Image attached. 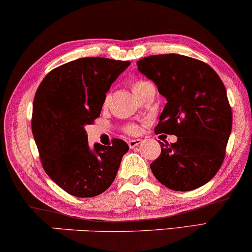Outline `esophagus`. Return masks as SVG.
I'll return each instance as SVG.
<instances>
[{
    "label": "esophagus",
    "instance_id": "obj_1",
    "mask_svg": "<svg viewBox=\"0 0 252 252\" xmlns=\"http://www.w3.org/2000/svg\"><path fill=\"white\" fill-rule=\"evenodd\" d=\"M142 142V140L140 139H133V140H129L128 141V147L130 149H133V148H135L136 146H139V144Z\"/></svg>",
    "mask_w": 252,
    "mask_h": 252
}]
</instances>
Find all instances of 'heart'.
I'll return each mask as SVG.
<instances>
[{"label": "heart", "instance_id": "obj_1", "mask_svg": "<svg viewBox=\"0 0 252 252\" xmlns=\"http://www.w3.org/2000/svg\"><path fill=\"white\" fill-rule=\"evenodd\" d=\"M149 86H153V84H151L150 81L144 80V79H136V80H134L132 82V89H133V92L136 94L137 97H140V96L142 95V93L146 91V88L149 87ZM109 99H110V94L105 96L104 105L108 104ZM124 130H125L126 133L132 134L133 135V134H136L137 132H139V126L135 125V124H128V125L125 126Z\"/></svg>", "mask_w": 252, "mask_h": 252}]
</instances>
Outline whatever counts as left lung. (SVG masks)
<instances>
[{
  "mask_svg": "<svg viewBox=\"0 0 252 252\" xmlns=\"http://www.w3.org/2000/svg\"><path fill=\"white\" fill-rule=\"evenodd\" d=\"M136 64L167 101L155 132L178 136L175 143L159 142L161 153L150 164L155 178L172 190L201 187L221 166L232 130L225 86L210 65L184 55H154Z\"/></svg>",
  "mask_w": 252,
  "mask_h": 252,
  "instance_id": "1",
  "label": "left lung"
}]
</instances>
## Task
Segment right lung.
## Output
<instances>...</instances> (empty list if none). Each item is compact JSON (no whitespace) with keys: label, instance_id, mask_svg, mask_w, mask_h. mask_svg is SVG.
<instances>
[{"label":"right lung","instance_id":"right-lung-1","mask_svg":"<svg viewBox=\"0 0 252 252\" xmlns=\"http://www.w3.org/2000/svg\"><path fill=\"white\" fill-rule=\"evenodd\" d=\"M127 61L85 57L51 70L35 93L32 133L46 173L77 197H94L115 180L128 151L125 141L88 146L85 127L101 115L105 93L128 67Z\"/></svg>","mask_w":252,"mask_h":252}]
</instances>
